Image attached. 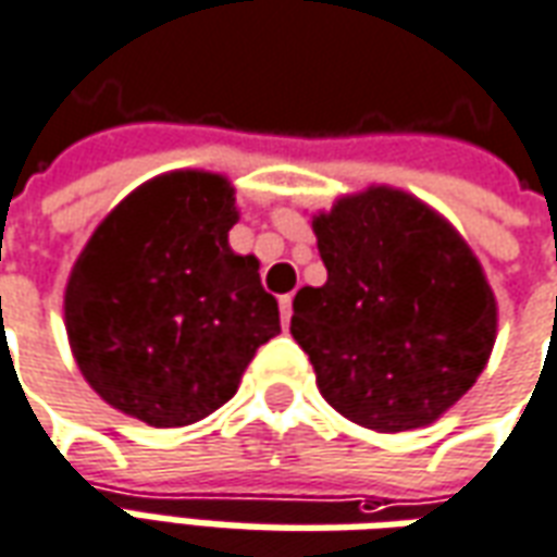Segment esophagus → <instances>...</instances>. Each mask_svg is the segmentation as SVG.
Here are the masks:
<instances>
[{"label":"esophagus","mask_w":557,"mask_h":557,"mask_svg":"<svg viewBox=\"0 0 557 557\" xmlns=\"http://www.w3.org/2000/svg\"><path fill=\"white\" fill-rule=\"evenodd\" d=\"M292 319V295H280V322H283V329L289 325Z\"/></svg>","instance_id":"obj_1"}]
</instances>
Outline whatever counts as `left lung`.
Here are the masks:
<instances>
[{"label": "left lung", "mask_w": 557, "mask_h": 557, "mask_svg": "<svg viewBox=\"0 0 557 557\" xmlns=\"http://www.w3.org/2000/svg\"><path fill=\"white\" fill-rule=\"evenodd\" d=\"M325 286L292 301L322 398L356 425L410 431L461 398L495 346V295L455 228L373 186L313 220Z\"/></svg>", "instance_id": "obj_1"}]
</instances>
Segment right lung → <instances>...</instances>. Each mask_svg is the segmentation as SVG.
I'll return each instance as SVG.
<instances>
[{
    "mask_svg": "<svg viewBox=\"0 0 557 557\" xmlns=\"http://www.w3.org/2000/svg\"><path fill=\"white\" fill-rule=\"evenodd\" d=\"M235 220L225 177L174 171L120 201L89 238L65 289V332L111 407L153 428L193 425L280 334L259 262L228 247Z\"/></svg>",
    "mask_w": 557,
    "mask_h": 557,
    "instance_id": "1",
    "label": "right lung"
}]
</instances>
